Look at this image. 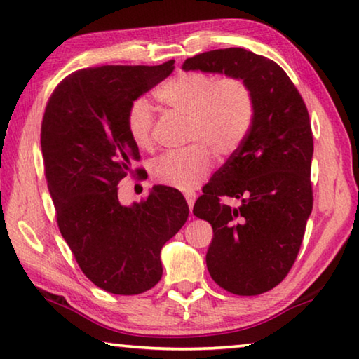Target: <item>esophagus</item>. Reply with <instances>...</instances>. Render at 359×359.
<instances>
[{
	"label": "esophagus",
	"instance_id": "34e87169",
	"mask_svg": "<svg viewBox=\"0 0 359 359\" xmlns=\"http://www.w3.org/2000/svg\"><path fill=\"white\" fill-rule=\"evenodd\" d=\"M184 197H186V202H187V205H189V208H191V211H192L194 203H196V192H192V191L186 192V194H184Z\"/></svg>",
	"mask_w": 359,
	"mask_h": 359
}]
</instances>
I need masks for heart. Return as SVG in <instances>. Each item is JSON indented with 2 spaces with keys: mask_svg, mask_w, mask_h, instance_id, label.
I'll list each match as a JSON object with an SVG mask.
<instances>
[{
  "mask_svg": "<svg viewBox=\"0 0 359 359\" xmlns=\"http://www.w3.org/2000/svg\"><path fill=\"white\" fill-rule=\"evenodd\" d=\"M157 98L170 109L189 116L187 141H205L221 156L238 148L255 121V95L248 82L237 76L216 79L201 72L180 73L158 87ZM126 124L138 148H151L154 113L148 100L130 103ZM211 163L207 146L194 143L157 157L151 163V175L161 184L192 191L208 175Z\"/></svg>",
  "mask_w": 359,
  "mask_h": 359,
  "instance_id": "1",
  "label": "heart"
}]
</instances>
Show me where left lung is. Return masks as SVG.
Instances as JSON below:
<instances>
[{"mask_svg": "<svg viewBox=\"0 0 359 359\" xmlns=\"http://www.w3.org/2000/svg\"><path fill=\"white\" fill-rule=\"evenodd\" d=\"M183 69L237 76L255 95L250 133L203 187L192 213L213 227L211 278L232 294H262L291 270L312 213L309 111L280 65L242 47L203 52ZM221 196L241 205L229 208Z\"/></svg>", "mask_w": 359, "mask_h": 359, "instance_id": "8db88e82", "label": "left lung"}]
</instances>
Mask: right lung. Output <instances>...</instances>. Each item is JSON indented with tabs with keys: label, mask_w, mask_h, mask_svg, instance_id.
<instances>
[{
	"label": "right lung",
	"mask_w": 359,
	"mask_h": 359,
	"mask_svg": "<svg viewBox=\"0 0 359 359\" xmlns=\"http://www.w3.org/2000/svg\"><path fill=\"white\" fill-rule=\"evenodd\" d=\"M173 63L79 69L55 87L44 111L41 149L58 229L86 277L111 294L156 286L162 246L189 216L183 194L168 186L130 207L117 197L119 181L141 172L133 170L140 151L127 109L172 74Z\"/></svg>",
	"instance_id": "add662e5"
}]
</instances>
